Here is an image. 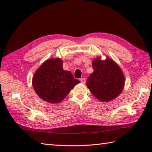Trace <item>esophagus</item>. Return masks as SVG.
<instances>
[{
	"label": "esophagus",
	"mask_w": 152,
	"mask_h": 152,
	"mask_svg": "<svg viewBox=\"0 0 152 152\" xmlns=\"http://www.w3.org/2000/svg\"><path fill=\"white\" fill-rule=\"evenodd\" d=\"M80 82H81V83H82V84H85L86 83V79L84 78H80Z\"/></svg>",
	"instance_id": "obj_1"
}]
</instances>
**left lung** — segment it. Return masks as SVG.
Instances as JSON below:
<instances>
[{
  "label": "left lung",
  "mask_w": 152,
  "mask_h": 152,
  "mask_svg": "<svg viewBox=\"0 0 152 152\" xmlns=\"http://www.w3.org/2000/svg\"><path fill=\"white\" fill-rule=\"evenodd\" d=\"M94 72L87 78L86 85L98 100L108 102L121 93L125 77L120 67L111 58L102 60L97 57L92 61Z\"/></svg>",
  "instance_id": "obj_1"
}]
</instances>
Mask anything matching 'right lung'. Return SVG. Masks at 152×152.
Instances as JSON below:
<instances>
[{"instance_id": "1", "label": "right lung", "mask_w": 152, "mask_h": 152, "mask_svg": "<svg viewBox=\"0 0 152 152\" xmlns=\"http://www.w3.org/2000/svg\"><path fill=\"white\" fill-rule=\"evenodd\" d=\"M60 58L46 60L37 69L33 77V87L41 99L50 103H58L65 99L77 84L70 71L63 69Z\"/></svg>"}]
</instances>
